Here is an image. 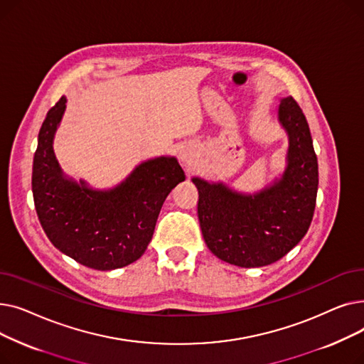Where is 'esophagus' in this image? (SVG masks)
I'll use <instances>...</instances> for the list:
<instances>
[{
  "label": "esophagus",
  "instance_id": "34e87169",
  "mask_svg": "<svg viewBox=\"0 0 364 364\" xmlns=\"http://www.w3.org/2000/svg\"><path fill=\"white\" fill-rule=\"evenodd\" d=\"M180 159H181V162L184 164V165H192V162H193V155L192 153H190L188 150H186V149H183L181 151H180Z\"/></svg>",
  "mask_w": 364,
  "mask_h": 364
}]
</instances>
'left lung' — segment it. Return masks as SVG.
<instances>
[{
    "instance_id": "1",
    "label": "left lung",
    "mask_w": 364,
    "mask_h": 364,
    "mask_svg": "<svg viewBox=\"0 0 364 364\" xmlns=\"http://www.w3.org/2000/svg\"><path fill=\"white\" fill-rule=\"evenodd\" d=\"M279 119L289 134L288 168L280 181L255 196H243L223 184L193 178L198 217L209 250L239 267L269 265L288 254L313 220L318 165L310 128L299 105L286 97Z\"/></svg>"
}]
</instances>
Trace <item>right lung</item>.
I'll return each instance as SVG.
<instances>
[{
	"instance_id": "1",
	"label": "right lung",
	"mask_w": 364,
	"mask_h": 364,
	"mask_svg": "<svg viewBox=\"0 0 364 364\" xmlns=\"http://www.w3.org/2000/svg\"><path fill=\"white\" fill-rule=\"evenodd\" d=\"M62 97L47 113L38 134L32 192L38 220L50 242L94 270H113L139 259L151 240L169 192L184 181L174 158L141 164L112 192H92L63 178L53 137L65 112Z\"/></svg>"
}]
</instances>
